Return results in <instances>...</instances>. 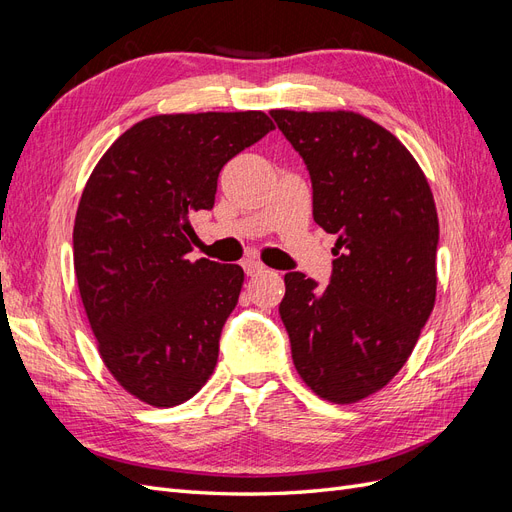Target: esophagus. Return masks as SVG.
I'll return each mask as SVG.
<instances>
[{"instance_id":"esophagus-1","label":"esophagus","mask_w":512,"mask_h":512,"mask_svg":"<svg viewBox=\"0 0 512 512\" xmlns=\"http://www.w3.org/2000/svg\"><path fill=\"white\" fill-rule=\"evenodd\" d=\"M243 271L252 277V275H258V273L265 271V265H262V262H258V260H254V258H247V260H243Z\"/></svg>"}]
</instances>
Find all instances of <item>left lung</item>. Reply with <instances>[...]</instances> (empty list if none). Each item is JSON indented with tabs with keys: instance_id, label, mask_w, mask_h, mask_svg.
Segmentation results:
<instances>
[{
	"instance_id": "8db88e82",
	"label": "left lung",
	"mask_w": 512,
	"mask_h": 512,
	"mask_svg": "<svg viewBox=\"0 0 512 512\" xmlns=\"http://www.w3.org/2000/svg\"><path fill=\"white\" fill-rule=\"evenodd\" d=\"M271 117L312 177L316 224L337 235L327 288L284 275L292 361L318 397L354 404L404 367L436 303V203L412 153L376 121L352 111Z\"/></svg>"
}]
</instances>
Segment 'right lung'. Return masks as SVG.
Returning <instances> with one entry per match:
<instances>
[{"label": "right lung", "mask_w": 512, "mask_h": 512, "mask_svg": "<svg viewBox=\"0 0 512 512\" xmlns=\"http://www.w3.org/2000/svg\"><path fill=\"white\" fill-rule=\"evenodd\" d=\"M273 130L260 111L156 115L134 123L91 173L74 220V271L113 378L156 408L211 378L243 269L190 260L192 213L220 170Z\"/></svg>", "instance_id": "add662e5"}]
</instances>
